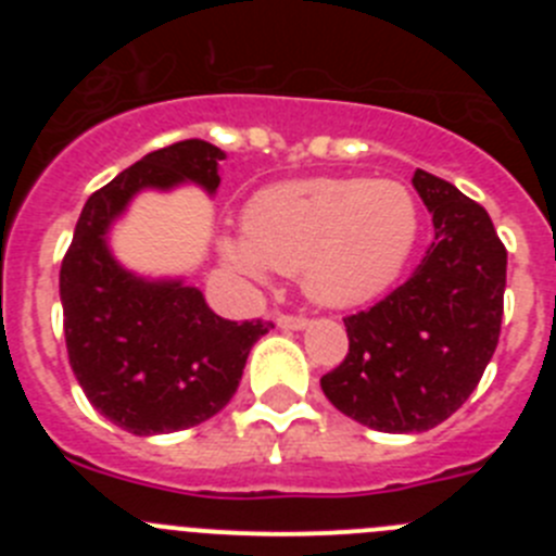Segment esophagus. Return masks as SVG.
Here are the masks:
<instances>
[{
  "label": "esophagus",
  "instance_id": "esophagus-1",
  "mask_svg": "<svg viewBox=\"0 0 556 556\" xmlns=\"http://www.w3.org/2000/svg\"><path fill=\"white\" fill-rule=\"evenodd\" d=\"M278 328H283V331H303V328L308 326L306 317H294V314H278Z\"/></svg>",
  "mask_w": 556,
  "mask_h": 556
}]
</instances>
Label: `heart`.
I'll return each instance as SVG.
<instances>
[{"label": "heart", "instance_id": "1", "mask_svg": "<svg viewBox=\"0 0 556 556\" xmlns=\"http://www.w3.org/2000/svg\"><path fill=\"white\" fill-rule=\"evenodd\" d=\"M244 236H219L225 262L253 281L301 275L314 303H367L401 278L420 230L409 186L370 178H308L258 191Z\"/></svg>", "mask_w": 556, "mask_h": 556}]
</instances>
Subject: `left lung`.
Listing matches in <instances>:
<instances>
[{
  "mask_svg": "<svg viewBox=\"0 0 556 556\" xmlns=\"http://www.w3.org/2000/svg\"><path fill=\"white\" fill-rule=\"evenodd\" d=\"M412 186L434 242L404 287L348 317L345 362L320 378L342 415L387 434H420L470 397L498 345L507 250L488 211L417 169Z\"/></svg>",
  "mask_w": 556,
  "mask_h": 556,
  "instance_id": "left-lung-1",
  "label": "left lung"
}]
</instances>
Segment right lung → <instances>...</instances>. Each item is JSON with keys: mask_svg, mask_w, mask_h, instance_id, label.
Listing matches in <instances>:
<instances>
[{"mask_svg": "<svg viewBox=\"0 0 556 556\" xmlns=\"http://www.w3.org/2000/svg\"><path fill=\"white\" fill-rule=\"evenodd\" d=\"M225 152L189 139L155 150L94 191L61 264L68 365L100 415L139 437L191 429L228 406L250 348L273 323L214 314L184 275H141L111 248V230L141 191L191 184L214 198Z\"/></svg>", "mask_w": 556, "mask_h": 556, "instance_id": "add662e5", "label": "right lung"}]
</instances>
